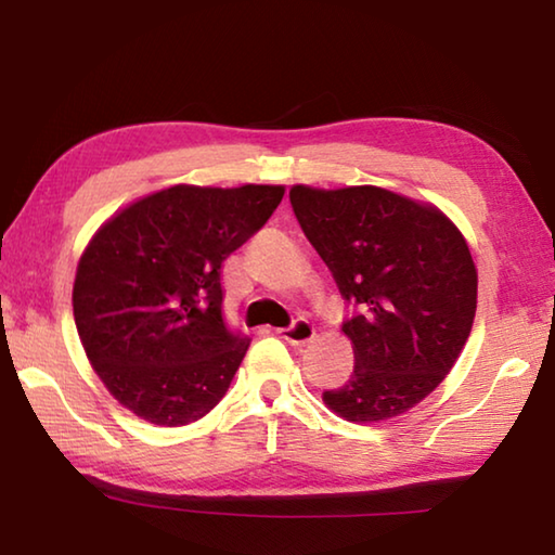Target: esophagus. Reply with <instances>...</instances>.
Returning <instances> with one entry per match:
<instances>
[{
    "label": "esophagus",
    "instance_id": "34e87169",
    "mask_svg": "<svg viewBox=\"0 0 555 555\" xmlns=\"http://www.w3.org/2000/svg\"><path fill=\"white\" fill-rule=\"evenodd\" d=\"M276 333H279V337H284V340L291 345H304L315 337V325L311 321H304V318H300V321H296L294 325L281 327V331H276Z\"/></svg>",
    "mask_w": 555,
    "mask_h": 555
}]
</instances>
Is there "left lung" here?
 <instances>
[{"instance_id":"left-lung-1","label":"left lung","mask_w":555,"mask_h":555,"mask_svg":"<svg viewBox=\"0 0 555 555\" xmlns=\"http://www.w3.org/2000/svg\"><path fill=\"white\" fill-rule=\"evenodd\" d=\"M296 220L354 313L343 323L354 370L325 406L377 424L416 406L453 370L473 331L477 269L436 205L377 185H294Z\"/></svg>"}]
</instances>
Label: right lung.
Masks as SVG:
<instances>
[{"label": "right lung", "mask_w": 555, "mask_h": 555, "mask_svg": "<svg viewBox=\"0 0 555 555\" xmlns=\"http://www.w3.org/2000/svg\"><path fill=\"white\" fill-rule=\"evenodd\" d=\"M281 198L284 185H171L95 232L75 271L73 315L121 406L156 426H185L218 406L249 347L224 325L222 261Z\"/></svg>", "instance_id": "1"}]
</instances>
